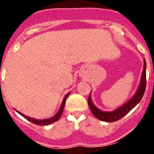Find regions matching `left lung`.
Masks as SVG:
<instances>
[{"label":"left lung","mask_w":154,"mask_h":154,"mask_svg":"<svg viewBox=\"0 0 154 154\" xmlns=\"http://www.w3.org/2000/svg\"><path fill=\"white\" fill-rule=\"evenodd\" d=\"M146 87V63L144 60L143 64V71L142 73V77H141L140 84L138 89L136 92L135 95L132 98V99L127 102L126 103L124 104L122 106L119 107V109L111 111V112H104L97 109L96 107L93 105L92 102L91 96L88 97V103L89 105L90 109L97 119L101 120L104 122H116L122 118L126 114H128L130 111L133 109L134 107L137 105V103L142 99L143 96L145 93V90Z\"/></svg>","instance_id":"left-lung-1"}]
</instances>
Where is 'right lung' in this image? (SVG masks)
Listing matches in <instances>:
<instances>
[{
    "mask_svg": "<svg viewBox=\"0 0 154 154\" xmlns=\"http://www.w3.org/2000/svg\"><path fill=\"white\" fill-rule=\"evenodd\" d=\"M69 93H68V94H66V95H65V97H64V98H63L62 104H61V108H60L59 112H58L57 114H56L54 116H53L52 118H50V119H43V120L35 119H33V118L29 117V116H26L25 115H24V114H22V113H20L19 111H17V110H16V111H17L19 114H21V115H22L23 117L25 118V119H27L28 121H29V122H31L34 123L35 125H42V126H45V125H50V124L54 123V122H55L57 121V120L60 118V116H61V114H62V112H63V108H64V106H65V102H66V100L67 97L69 96Z\"/></svg>",
    "mask_w": 154,
    "mask_h": 154,
    "instance_id": "1",
    "label": "right lung"
}]
</instances>
